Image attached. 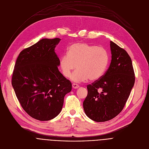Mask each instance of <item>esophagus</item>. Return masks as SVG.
<instances>
[{
	"mask_svg": "<svg viewBox=\"0 0 149 149\" xmlns=\"http://www.w3.org/2000/svg\"><path fill=\"white\" fill-rule=\"evenodd\" d=\"M79 87V86H78V84H75V83L72 84V88H74V89H77V88H78Z\"/></svg>",
	"mask_w": 149,
	"mask_h": 149,
	"instance_id": "obj_1",
	"label": "esophagus"
}]
</instances>
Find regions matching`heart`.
<instances>
[{
	"label": "heart",
	"instance_id": "heart-1",
	"mask_svg": "<svg viewBox=\"0 0 149 149\" xmlns=\"http://www.w3.org/2000/svg\"><path fill=\"white\" fill-rule=\"evenodd\" d=\"M109 61V56L105 48L78 42L69 47L67 55L61 58L59 66L65 78H69L77 68L71 79L79 82L88 79L91 81L100 79L105 72Z\"/></svg>",
	"mask_w": 149,
	"mask_h": 149
}]
</instances>
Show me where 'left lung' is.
<instances>
[{"label":"left lung","mask_w":149,"mask_h":149,"mask_svg":"<svg viewBox=\"0 0 149 149\" xmlns=\"http://www.w3.org/2000/svg\"><path fill=\"white\" fill-rule=\"evenodd\" d=\"M111 61L101 78L87 86L83 102L86 114L97 122L117 116L123 109L135 82L132 59L127 52L110 41Z\"/></svg>","instance_id":"left-lung-1"}]
</instances>
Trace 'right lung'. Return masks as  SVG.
Returning a JSON list of instances; mask_svg holds the SVG:
<instances>
[{
	"mask_svg": "<svg viewBox=\"0 0 149 149\" xmlns=\"http://www.w3.org/2000/svg\"><path fill=\"white\" fill-rule=\"evenodd\" d=\"M61 39L44 38L20 52L12 85L24 110L32 118L48 121L61 111L71 82L59 72L55 48Z\"/></svg>",
	"mask_w": 149,
	"mask_h": 149,
	"instance_id": "1",
	"label": "right lung"
}]
</instances>
